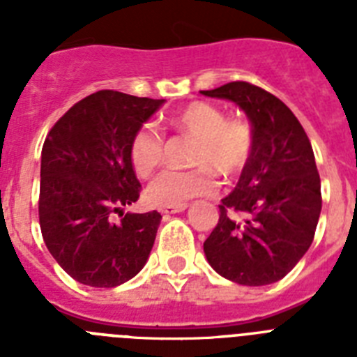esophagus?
Segmentation results:
<instances>
[{
  "mask_svg": "<svg viewBox=\"0 0 357 357\" xmlns=\"http://www.w3.org/2000/svg\"><path fill=\"white\" fill-rule=\"evenodd\" d=\"M185 209H188V204H184V206H176V207H160V214H162V216H172V214L182 213V211Z\"/></svg>",
  "mask_w": 357,
  "mask_h": 357,
  "instance_id": "1",
  "label": "esophagus"
}]
</instances>
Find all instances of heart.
Wrapping results in <instances>:
<instances>
[{
    "label": "heart",
    "instance_id": "heart-1",
    "mask_svg": "<svg viewBox=\"0 0 357 357\" xmlns=\"http://www.w3.org/2000/svg\"><path fill=\"white\" fill-rule=\"evenodd\" d=\"M176 130L198 139L191 172L166 169L146 188V200L157 207L184 206L197 197H209L216 191V178L208 166L223 178H234L245 169L254 148V134L247 123L229 121L222 109L206 102L189 103L172 119ZM164 137L155 125H144L130 143V160L135 173L150 175L162 162Z\"/></svg>",
    "mask_w": 357,
    "mask_h": 357
}]
</instances>
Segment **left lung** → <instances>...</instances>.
Segmentation results:
<instances>
[{"label": "left lung", "instance_id": "1", "mask_svg": "<svg viewBox=\"0 0 357 357\" xmlns=\"http://www.w3.org/2000/svg\"><path fill=\"white\" fill-rule=\"evenodd\" d=\"M200 93L236 103L254 134L250 159L222 200L204 252L214 272L232 282L272 284L313 243L321 211L313 148L291 110L257 85L230 82Z\"/></svg>", "mask_w": 357, "mask_h": 357}]
</instances>
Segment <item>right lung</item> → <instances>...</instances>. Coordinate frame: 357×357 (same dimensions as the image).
<instances>
[{
  "label": "right lung",
  "instance_id": "1",
  "mask_svg": "<svg viewBox=\"0 0 357 357\" xmlns=\"http://www.w3.org/2000/svg\"><path fill=\"white\" fill-rule=\"evenodd\" d=\"M164 102L98 91L75 103L44 141L40 232L50 254L80 284L114 288L150 257L162 216L123 207L137 202L141 188L130 143Z\"/></svg>",
  "mask_w": 357,
  "mask_h": 357
}]
</instances>
